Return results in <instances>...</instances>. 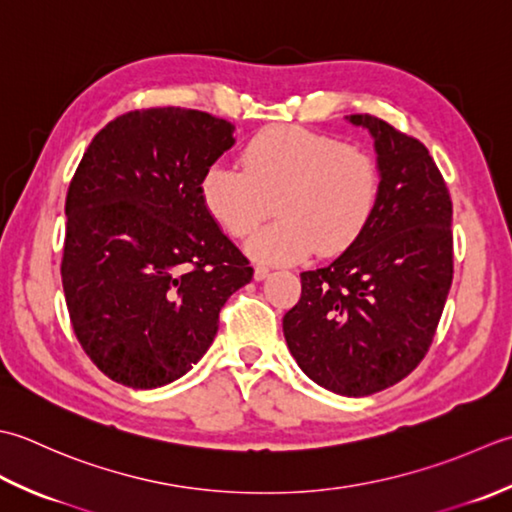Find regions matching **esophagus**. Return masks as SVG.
<instances>
[{
  "instance_id": "obj_1",
  "label": "esophagus",
  "mask_w": 512,
  "mask_h": 512,
  "mask_svg": "<svg viewBox=\"0 0 512 512\" xmlns=\"http://www.w3.org/2000/svg\"><path fill=\"white\" fill-rule=\"evenodd\" d=\"M267 276H269V267H265V265L254 267V280H265Z\"/></svg>"
}]
</instances>
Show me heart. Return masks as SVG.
Segmentation results:
<instances>
[{
  "label": "heart",
  "mask_w": 512,
  "mask_h": 512,
  "mask_svg": "<svg viewBox=\"0 0 512 512\" xmlns=\"http://www.w3.org/2000/svg\"><path fill=\"white\" fill-rule=\"evenodd\" d=\"M243 170L216 161L198 181L205 210L227 234L247 236L269 212L276 223L249 236L247 254L291 265L311 252L349 249L371 223L380 196L378 165L367 152L298 125H271L247 141Z\"/></svg>",
  "instance_id": "1"
}]
</instances>
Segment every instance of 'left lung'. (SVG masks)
Here are the masks:
<instances>
[{"mask_svg": "<svg viewBox=\"0 0 512 512\" xmlns=\"http://www.w3.org/2000/svg\"><path fill=\"white\" fill-rule=\"evenodd\" d=\"M344 119L373 139L378 205L356 243L302 271L283 331L307 378L362 398L404 380L431 347L453 283V203L420 141L371 114Z\"/></svg>", "mask_w": 512, "mask_h": 512, "instance_id": "obj_1", "label": "left lung"}]
</instances>
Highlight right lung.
Instances as JSON below:
<instances>
[{
    "label": "right lung",
    "mask_w": 512,
    "mask_h": 512,
    "mask_svg": "<svg viewBox=\"0 0 512 512\" xmlns=\"http://www.w3.org/2000/svg\"><path fill=\"white\" fill-rule=\"evenodd\" d=\"M234 130L201 110H134L92 139L72 176L61 260L70 322L125 387H165L190 371L227 298L254 276L198 194Z\"/></svg>",
    "instance_id": "obj_1"
}]
</instances>
